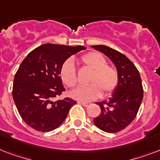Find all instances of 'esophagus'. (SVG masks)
Masks as SVG:
<instances>
[{
  "label": "esophagus",
  "instance_id": "obj_1",
  "mask_svg": "<svg viewBox=\"0 0 160 160\" xmlns=\"http://www.w3.org/2000/svg\"><path fill=\"white\" fill-rule=\"evenodd\" d=\"M78 103H79V104H81V105H82L83 106H85V107L89 106V105H90V103H89V102H83V101H78Z\"/></svg>",
  "mask_w": 160,
  "mask_h": 160
}]
</instances>
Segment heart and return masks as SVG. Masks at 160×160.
I'll return each instance as SVG.
<instances>
[{
	"instance_id": "obj_1",
	"label": "heart",
	"mask_w": 160,
	"mask_h": 160,
	"mask_svg": "<svg viewBox=\"0 0 160 160\" xmlns=\"http://www.w3.org/2000/svg\"><path fill=\"white\" fill-rule=\"evenodd\" d=\"M81 61L93 70L90 85H80L71 92L74 99L80 101H90L101 95L102 89L109 94L117 87L119 74L114 68L107 65L105 58L99 52H89L81 56ZM60 79L68 87H74L77 83V75L72 60L63 63L60 70Z\"/></svg>"
}]
</instances>
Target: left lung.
<instances>
[{"mask_svg": "<svg viewBox=\"0 0 160 160\" xmlns=\"http://www.w3.org/2000/svg\"><path fill=\"white\" fill-rule=\"evenodd\" d=\"M111 60L119 74V83L109 100L96 103L101 112L94 123L103 131L116 133L134 119L143 100L144 90L139 70L124 55L106 46H92Z\"/></svg>", "mask_w": 160, "mask_h": 160, "instance_id": "8db88e82", "label": "left lung"}]
</instances>
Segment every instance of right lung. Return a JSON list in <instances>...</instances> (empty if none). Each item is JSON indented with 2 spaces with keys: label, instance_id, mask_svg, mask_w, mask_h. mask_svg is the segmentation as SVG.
I'll return each mask as SVG.
<instances>
[{
  "label": "right lung",
  "instance_id": "1",
  "mask_svg": "<svg viewBox=\"0 0 160 160\" xmlns=\"http://www.w3.org/2000/svg\"><path fill=\"white\" fill-rule=\"evenodd\" d=\"M85 49L81 46L45 44L24 59L14 78L12 96L21 117L32 129L54 130L76 104L70 98L55 101V98L65 90L60 76L62 64Z\"/></svg>",
  "mask_w": 160,
  "mask_h": 160
}]
</instances>
